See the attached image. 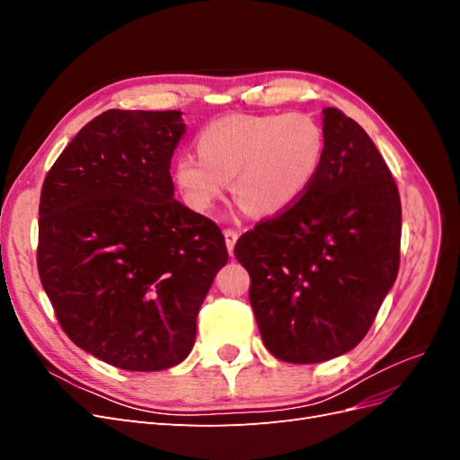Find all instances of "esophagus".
Listing matches in <instances>:
<instances>
[{
  "instance_id": "34e87169",
  "label": "esophagus",
  "mask_w": 460,
  "mask_h": 460,
  "mask_svg": "<svg viewBox=\"0 0 460 460\" xmlns=\"http://www.w3.org/2000/svg\"><path fill=\"white\" fill-rule=\"evenodd\" d=\"M238 232H235L234 228H226L225 230V240H226V247H228V253L232 255V252H234V245H235V242H238Z\"/></svg>"
}]
</instances>
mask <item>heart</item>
<instances>
[{
	"label": "heart",
	"mask_w": 460,
	"mask_h": 460,
	"mask_svg": "<svg viewBox=\"0 0 460 460\" xmlns=\"http://www.w3.org/2000/svg\"><path fill=\"white\" fill-rule=\"evenodd\" d=\"M326 136L307 113L226 115L198 136L196 155H180L174 184L198 213L211 211L232 193L247 211L272 217L294 207L311 188L324 161Z\"/></svg>",
	"instance_id": "b5f03b06"
}]
</instances>
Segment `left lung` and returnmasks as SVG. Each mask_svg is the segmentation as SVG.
Instances as JSON below:
<instances>
[{
	"mask_svg": "<svg viewBox=\"0 0 460 460\" xmlns=\"http://www.w3.org/2000/svg\"><path fill=\"white\" fill-rule=\"evenodd\" d=\"M326 151L311 188L288 211L242 234L234 255L267 349L323 363L360 343L399 272L401 199L368 134L324 111Z\"/></svg>",
	"mask_w": 460,
	"mask_h": 460,
	"instance_id": "8db88e82",
	"label": "left lung"
}]
</instances>
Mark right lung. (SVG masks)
<instances>
[{
  "label": "right lung",
  "instance_id": "obj_1",
  "mask_svg": "<svg viewBox=\"0 0 460 460\" xmlns=\"http://www.w3.org/2000/svg\"><path fill=\"white\" fill-rule=\"evenodd\" d=\"M180 111L109 109L46 174L38 272L63 332L122 370L171 368L228 261L211 218L174 199Z\"/></svg>",
  "mask_w": 460,
  "mask_h": 460
}]
</instances>
